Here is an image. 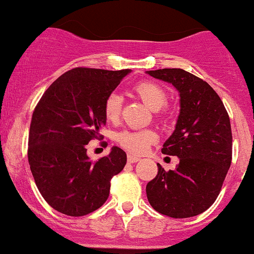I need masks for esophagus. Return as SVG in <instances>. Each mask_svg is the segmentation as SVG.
<instances>
[{
	"mask_svg": "<svg viewBox=\"0 0 254 254\" xmlns=\"http://www.w3.org/2000/svg\"><path fill=\"white\" fill-rule=\"evenodd\" d=\"M137 161H140L139 157H136V156H132V155H127V162L129 163H135V162H137Z\"/></svg>",
	"mask_w": 254,
	"mask_h": 254,
	"instance_id": "1",
	"label": "esophagus"
}]
</instances>
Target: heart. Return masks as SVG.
I'll return each mask as SVG.
<instances>
[{
	"label": "heart",
	"instance_id": "b5f03b06",
	"mask_svg": "<svg viewBox=\"0 0 254 254\" xmlns=\"http://www.w3.org/2000/svg\"><path fill=\"white\" fill-rule=\"evenodd\" d=\"M134 92L151 111H160L168 102V93L165 87L153 81L140 82L134 87ZM103 113L108 122H118L122 113V98L115 93L109 94L103 103ZM115 139L124 150L135 155H141L151 143L157 140V135L151 129L123 130L118 132Z\"/></svg>",
	"mask_w": 254,
	"mask_h": 254
}]
</instances>
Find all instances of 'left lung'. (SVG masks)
<instances>
[{
    "label": "left lung",
    "mask_w": 254,
    "mask_h": 254,
    "mask_svg": "<svg viewBox=\"0 0 254 254\" xmlns=\"http://www.w3.org/2000/svg\"><path fill=\"white\" fill-rule=\"evenodd\" d=\"M172 83L181 97L176 130L162 153L179 157L175 171L157 163V176L146 186L148 203L175 219L195 216L216 200L232 160L230 118L219 94L207 82L182 68L147 71Z\"/></svg>",
    "instance_id": "obj_1"
}]
</instances>
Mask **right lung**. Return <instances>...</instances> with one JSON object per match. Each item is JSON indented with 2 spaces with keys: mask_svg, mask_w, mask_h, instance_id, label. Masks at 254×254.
<instances>
[{
  "mask_svg": "<svg viewBox=\"0 0 254 254\" xmlns=\"http://www.w3.org/2000/svg\"><path fill=\"white\" fill-rule=\"evenodd\" d=\"M129 72L75 67L54 81L38 102L28 162L40 194L59 212L83 216L101 207L109 196L111 179L127 165V153L117 146L92 161L86 145L103 139V103Z\"/></svg>",
  "mask_w": 254,
  "mask_h": 254,
  "instance_id": "1",
  "label": "right lung"
}]
</instances>
